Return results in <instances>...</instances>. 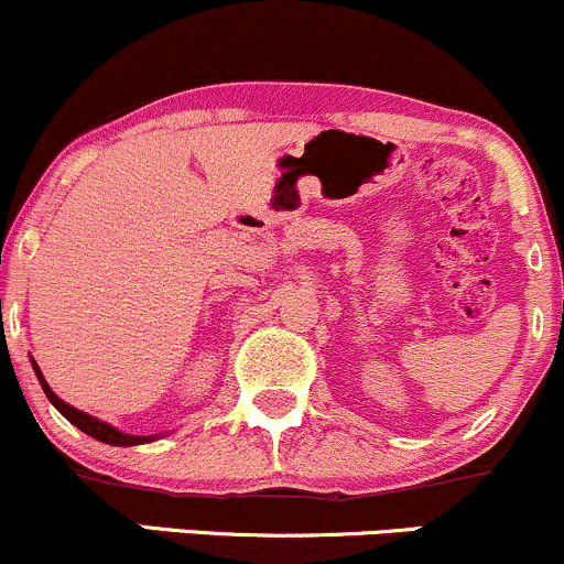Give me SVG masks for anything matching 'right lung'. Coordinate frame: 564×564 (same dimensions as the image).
Instances as JSON below:
<instances>
[{
  "label": "right lung",
  "instance_id": "1",
  "mask_svg": "<svg viewBox=\"0 0 564 564\" xmlns=\"http://www.w3.org/2000/svg\"><path fill=\"white\" fill-rule=\"evenodd\" d=\"M31 364H34V360H31ZM34 371H36V377H39V384H42V390H44V394H47L50 398V403H53L57 411L63 413V416L68 419L70 424L74 426H79L82 432H87L89 437H95V440H100V443H108V445H140V443H151V440H156V437H140V435H124V432H119V430H113L111 424H106V422H100V419H95V416H89V413H84V411H79V408H74V405H68V403H63L61 398H57V394L50 390V384L47 381H44V377H42V371H39V366L34 364Z\"/></svg>",
  "mask_w": 564,
  "mask_h": 564
}]
</instances>
